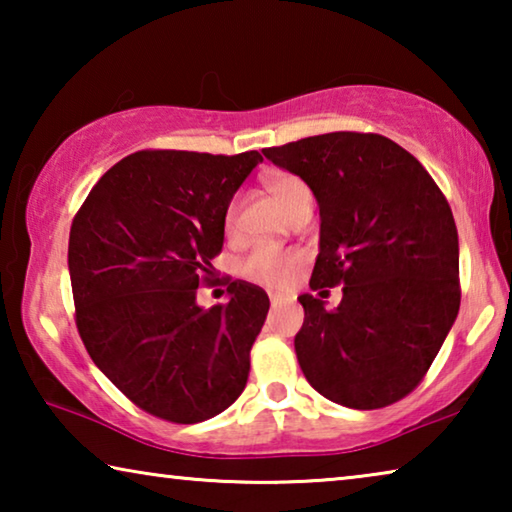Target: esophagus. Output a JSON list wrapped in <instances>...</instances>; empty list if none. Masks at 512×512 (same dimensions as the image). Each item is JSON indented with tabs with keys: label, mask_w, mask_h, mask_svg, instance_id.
I'll return each instance as SVG.
<instances>
[{
	"label": "esophagus",
	"mask_w": 512,
	"mask_h": 512,
	"mask_svg": "<svg viewBox=\"0 0 512 512\" xmlns=\"http://www.w3.org/2000/svg\"><path fill=\"white\" fill-rule=\"evenodd\" d=\"M268 298H271V305L273 307L280 305V302H282V296H277V293H268Z\"/></svg>",
	"instance_id": "obj_1"
}]
</instances>
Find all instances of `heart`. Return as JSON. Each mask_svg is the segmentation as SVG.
<instances>
[{"mask_svg":"<svg viewBox=\"0 0 512 512\" xmlns=\"http://www.w3.org/2000/svg\"><path fill=\"white\" fill-rule=\"evenodd\" d=\"M266 185L275 194L277 201L287 207L289 214L296 212L305 201H311L309 187L302 183L298 176H291V173H271V176L266 178ZM225 223H228V228H232V223H235V207H230ZM298 266H300L298 253H291V250H275V248H257L255 253L246 259L244 275L248 280L280 287V284L289 282V277L296 273Z\"/></svg>","mask_w":512,"mask_h":512,"instance_id":"obj_1","label":"heart"}]
</instances>
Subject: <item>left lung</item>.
<instances>
[{"label":"left lung","mask_w":512,"mask_h":512,"mask_svg":"<svg viewBox=\"0 0 512 512\" xmlns=\"http://www.w3.org/2000/svg\"><path fill=\"white\" fill-rule=\"evenodd\" d=\"M309 185L320 210L311 289L343 284L327 311L298 298L302 372L350 409H381L420 384L458 316V232L427 169L375 133H325L262 151Z\"/></svg>","instance_id":"obj_1"}]
</instances>
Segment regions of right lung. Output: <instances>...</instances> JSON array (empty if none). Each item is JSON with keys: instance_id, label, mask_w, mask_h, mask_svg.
<instances>
[{"instance_id": "add662e5", "label": "right lung", "mask_w": 512, "mask_h": 512, "mask_svg": "<svg viewBox=\"0 0 512 512\" xmlns=\"http://www.w3.org/2000/svg\"><path fill=\"white\" fill-rule=\"evenodd\" d=\"M262 155L137 151L103 173L69 230L76 327L97 368L140 409L214 418L246 388L268 314L264 289L230 282L203 309L232 196Z\"/></svg>"}]
</instances>
